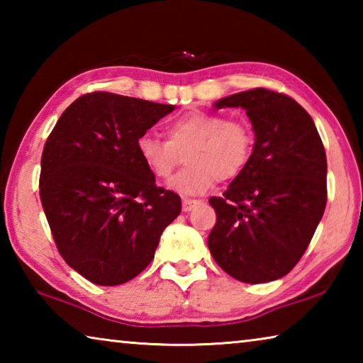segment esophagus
I'll list each match as a JSON object with an SVG mask.
<instances>
[{"label":"esophagus","mask_w":363,"mask_h":363,"mask_svg":"<svg viewBox=\"0 0 363 363\" xmlns=\"http://www.w3.org/2000/svg\"><path fill=\"white\" fill-rule=\"evenodd\" d=\"M195 205H199V200H194V199H184L182 200V210L184 211L194 210Z\"/></svg>","instance_id":"obj_1"}]
</instances>
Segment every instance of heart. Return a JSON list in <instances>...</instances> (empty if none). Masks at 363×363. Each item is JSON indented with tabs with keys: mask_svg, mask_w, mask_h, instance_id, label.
<instances>
[{
	"mask_svg": "<svg viewBox=\"0 0 363 363\" xmlns=\"http://www.w3.org/2000/svg\"><path fill=\"white\" fill-rule=\"evenodd\" d=\"M255 131L248 121L223 113L190 110L167 123V139L150 133L136 140L138 157L157 181H169L186 153L187 168L173 187L181 194H201L214 182L230 181L248 167Z\"/></svg>",
	"mask_w": 363,
	"mask_h": 363,
	"instance_id": "heart-1",
	"label": "heart"
}]
</instances>
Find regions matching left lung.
<instances>
[{
  "instance_id": "obj_1",
  "label": "left lung",
  "mask_w": 363,
  "mask_h": 363,
  "mask_svg": "<svg viewBox=\"0 0 363 363\" xmlns=\"http://www.w3.org/2000/svg\"><path fill=\"white\" fill-rule=\"evenodd\" d=\"M214 107H242L256 143L248 167L223 196H211L214 261L245 284H266L296 266L327 205V155L311 115L266 88L232 94Z\"/></svg>"
}]
</instances>
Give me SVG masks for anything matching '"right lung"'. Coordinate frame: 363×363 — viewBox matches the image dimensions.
I'll list each match as a JSON object with an SVG mask.
<instances>
[{
    "mask_svg": "<svg viewBox=\"0 0 363 363\" xmlns=\"http://www.w3.org/2000/svg\"><path fill=\"white\" fill-rule=\"evenodd\" d=\"M174 106L106 91L60 115L41 155L40 199L60 256L96 285L126 284L149 266L181 196L158 187L136 140Z\"/></svg>",
    "mask_w": 363,
    "mask_h": 363,
    "instance_id": "add662e5",
    "label": "right lung"
}]
</instances>
